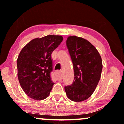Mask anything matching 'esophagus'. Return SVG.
<instances>
[{"label": "esophagus", "instance_id": "1", "mask_svg": "<svg viewBox=\"0 0 124 124\" xmlns=\"http://www.w3.org/2000/svg\"><path fill=\"white\" fill-rule=\"evenodd\" d=\"M56 77L57 80H61L62 79H63V76H62V72H59V73H56Z\"/></svg>", "mask_w": 124, "mask_h": 124}]
</instances>
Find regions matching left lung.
I'll return each mask as SVG.
<instances>
[{
	"mask_svg": "<svg viewBox=\"0 0 124 124\" xmlns=\"http://www.w3.org/2000/svg\"><path fill=\"white\" fill-rule=\"evenodd\" d=\"M66 46L73 65L74 80L65 86L68 99L83 101L92 95L101 78L103 63L99 52L94 45L83 38L69 36Z\"/></svg>",
	"mask_w": 124,
	"mask_h": 124,
	"instance_id": "obj_1",
	"label": "left lung"
}]
</instances>
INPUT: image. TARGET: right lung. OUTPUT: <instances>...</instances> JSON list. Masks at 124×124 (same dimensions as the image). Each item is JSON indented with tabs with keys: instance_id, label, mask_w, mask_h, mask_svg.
Returning <instances> with one entry per match:
<instances>
[{
	"instance_id": "add662e5",
	"label": "right lung",
	"mask_w": 124,
	"mask_h": 124,
	"mask_svg": "<svg viewBox=\"0 0 124 124\" xmlns=\"http://www.w3.org/2000/svg\"><path fill=\"white\" fill-rule=\"evenodd\" d=\"M63 40L61 35H49L30 41L21 49L17 60L20 86L28 97L42 100L49 95L54 83L51 54Z\"/></svg>"
}]
</instances>
